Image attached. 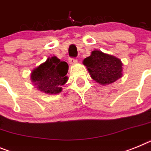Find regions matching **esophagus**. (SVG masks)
Here are the masks:
<instances>
[{
  "mask_svg": "<svg viewBox=\"0 0 151 151\" xmlns=\"http://www.w3.org/2000/svg\"><path fill=\"white\" fill-rule=\"evenodd\" d=\"M69 62L70 64L73 65V64H75V63H76L77 62H78V60H77L76 58H69Z\"/></svg>",
  "mask_w": 151,
  "mask_h": 151,
  "instance_id": "1",
  "label": "esophagus"
}]
</instances>
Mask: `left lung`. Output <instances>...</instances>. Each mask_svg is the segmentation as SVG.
I'll return each mask as SVG.
<instances>
[{"instance_id":"left-lung-1","label":"left lung","mask_w":151,"mask_h":151,"mask_svg":"<svg viewBox=\"0 0 151 151\" xmlns=\"http://www.w3.org/2000/svg\"><path fill=\"white\" fill-rule=\"evenodd\" d=\"M83 64L91 78L99 84H111L122 76L121 60L99 50L92 51L91 56L85 59Z\"/></svg>"}]
</instances>
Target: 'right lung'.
Wrapping results in <instances>:
<instances>
[{"instance_id": "obj_1", "label": "right lung", "mask_w": 151, "mask_h": 151, "mask_svg": "<svg viewBox=\"0 0 151 151\" xmlns=\"http://www.w3.org/2000/svg\"><path fill=\"white\" fill-rule=\"evenodd\" d=\"M68 69L69 65L65 62L52 56L33 69L31 80L39 90L45 93H60L62 91L61 86L68 80Z\"/></svg>"}]
</instances>
